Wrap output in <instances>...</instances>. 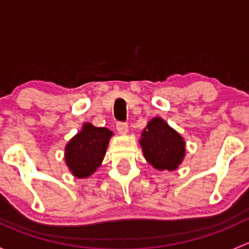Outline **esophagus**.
I'll return each mask as SVG.
<instances>
[{"label":"esophagus","mask_w":249,"mask_h":249,"mask_svg":"<svg viewBox=\"0 0 249 249\" xmlns=\"http://www.w3.org/2000/svg\"><path fill=\"white\" fill-rule=\"evenodd\" d=\"M117 131L120 135H125L129 131V125L126 123H117Z\"/></svg>","instance_id":"1"}]
</instances>
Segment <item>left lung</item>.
Instances as JSON below:
<instances>
[{"instance_id":"left-lung-1","label":"left lung","mask_w":249,"mask_h":249,"mask_svg":"<svg viewBox=\"0 0 249 249\" xmlns=\"http://www.w3.org/2000/svg\"><path fill=\"white\" fill-rule=\"evenodd\" d=\"M140 144L145 160L159 171H175L184 159V140L159 117L149 120L141 135Z\"/></svg>"}]
</instances>
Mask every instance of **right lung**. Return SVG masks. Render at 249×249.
Masks as SVG:
<instances>
[{
    "instance_id": "obj_1",
    "label": "right lung",
    "mask_w": 249,
    "mask_h": 249,
    "mask_svg": "<svg viewBox=\"0 0 249 249\" xmlns=\"http://www.w3.org/2000/svg\"><path fill=\"white\" fill-rule=\"evenodd\" d=\"M113 132L107 127H96L90 123L70 140L65 148V160L77 178L91 176L101 165Z\"/></svg>"
}]
</instances>
